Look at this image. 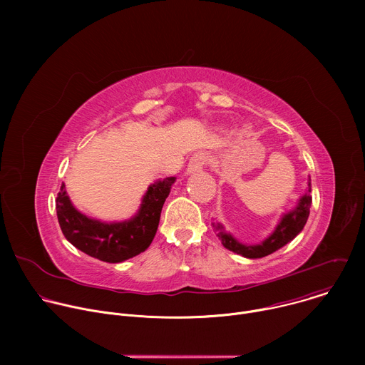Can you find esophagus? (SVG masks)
<instances>
[{
    "instance_id": "esophagus-1",
    "label": "esophagus",
    "mask_w": 365,
    "mask_h": 365,
    "mask_svg": "<svg viewBox=\"0 0 365 365\" xmlns=\"http://www.w3.org/2000/svg\"><path fill=\"white\" fill-rule=\"evenodd\" d=\"M207 163V155L205 153H195L187 165V173H197L202 172V169Z\"/></svg>"
}]
</instances>
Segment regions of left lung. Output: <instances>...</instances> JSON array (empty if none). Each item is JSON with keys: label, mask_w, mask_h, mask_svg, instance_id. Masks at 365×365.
Masks as SVG:
<instances>
[{"label": "left lung", "mask_w": 365, "mask_h": 365, "mask_svg": "<svg viewBox=\"0 0 365 365\" xmlns=\"http://www.w3.org/2000/svg\"><path fill=\"white\" fill-rule=\"evenodd\" d=\"M312 185H310V179L307 180V192L300 196L297 205L294 210L283 214L280 222L277 224L276 230L273 231L272 235H269L263 242L255 244V245H247L240 242L238 240H235L231 234L225 232L221 224H214V227L218 231V238L221 240L222 245L225 248H228L230 251H234L237 254H241L242 257L247 258H262L266 257L274 251H277L279 248H282L283 245H286L287 242H290L304 227L307 218H309V210L312 205Z\"/></svg>", "instance_id": "left-lung-1"}]
</instances>
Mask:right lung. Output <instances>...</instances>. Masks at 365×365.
I'll return each instance as SVG.
<instances>
[{
	"label": "right lung",
	"mask_w": 365,
	"mask_h": 365,
	"mask_svg": "<svg viewBox=\"0 0 365 365\" xmlns=\"http://www.w3.org/2000/svg\"><path fill=\"white\" fill-rule=\"evenodd\" d=\"M176 178L148 186L138 212L128 221L102 222L79 212L72 205L65 183L56 199V212L65 238L82 252L106 263H121L145 251L158 231L162 207Z\"/></svg>",
	"instance_id": "add662e5"
}]
</instances>
